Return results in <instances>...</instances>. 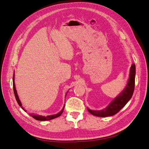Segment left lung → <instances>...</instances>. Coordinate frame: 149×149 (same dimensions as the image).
<instances>
[{
  "label": "left lung",
  "mask_w": 149,
  "mask_h": 149,
  "mask_svg": "<svg viewBox=\"0 0 149 149\" xmlns=\"http://www.w3.org/2000/svg\"><path fill=\"white\" fill-rule=\"evenodd\" d=\"M135 75H136V65L133 63L130 67L127 84L124 91L118 97H116L105 109L101 111H93L88 109V111L93 116L98 117L112 116L118 113L132 96L135 87Z\"/></svg>",
  "instance_id": "1"
}]
</instances>
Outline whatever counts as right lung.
<instances>
[{
  "label": "right lung",
  "mask_w": 149,
  "mask_h": 149,
  "mask_svg": "<svg viewBox=\"0 0 149 149\" xmlns=\"http://www.w3.org/2000/svg\"><path fill=\"white\" fill-rule=\"evenodd\" d=\"M13 92H14L15 97L17 102H18V104H19V105L20 106H21V107L22 108V109H23V107H22V104L20 102V101L19 100V97H18V94H17V91H16V89H15V83H14V74H13ZM64 107H65V106L63 107V108L62 110L59 112V113H58L56 114H54V115H52V116H48L45 117V116H42L35 115V114L32 113V114H30V116L32 117L33 118L35 119L36 120H49L55 119L56 118H58V117L60 116L61 114L63 113V111Z\"/></svg>",
  "instance_id": "right-lung-1"
}]
</instances>
